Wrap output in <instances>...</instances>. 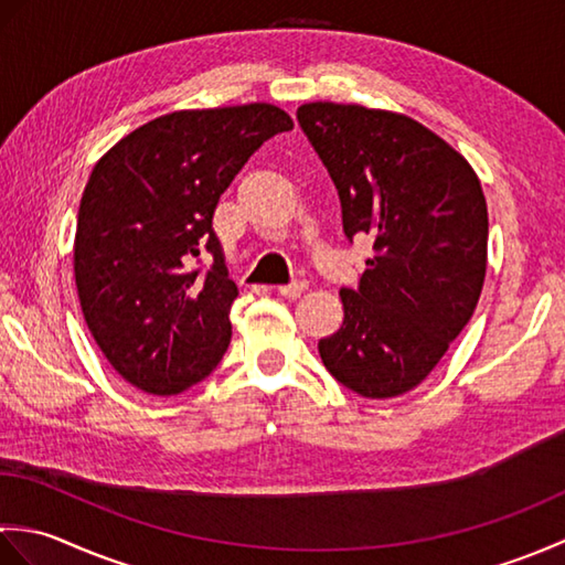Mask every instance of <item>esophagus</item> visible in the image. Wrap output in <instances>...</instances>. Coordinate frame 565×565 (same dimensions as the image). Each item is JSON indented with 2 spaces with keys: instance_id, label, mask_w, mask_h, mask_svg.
<instances>
[{
  "instance_id": "1",
  "label": "esophagus",
  "mask_w": 565,
  "mask_h": 565,
  "mask_svg": "<svg viewBox=\"0 0 565 565\" xmlns=\"http://www.w3.org/2000/svg\"><path fill=\"white\" fill-rule=\"evenodd\" d=\"M308 289L306 281H294V284H286V286H279V294L284 298H298L303 291Z\"/></svg>"
}]
</instances>
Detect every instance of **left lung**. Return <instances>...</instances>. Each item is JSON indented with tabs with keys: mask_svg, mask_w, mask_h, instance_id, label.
<instances>
[{
	"mask_svg": "<svg viewBox=\"0 0 565 565\" xmlns=\"http://www.w3.org/2000/svg\"><path fill=\"white\" fill-rule=\"evenodd\" d=\"M298 124L328 167L344 235L374 237L342 328L318 342L342 386L386 401L419 386L471 320L488 267V206L461 152L415 118L310 102Z\"/></svg>",
	"mask_w": 565,
	"mask_h": 565,
	"instance_id": "8db88e82",
	"label": "left lung"
}]
</instances>
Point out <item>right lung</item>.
Masks as SVG:
<instances>
[{"instance_id": "add662e5", "label": "right lung", "mask_w": 565, "mask_h": 565, "mask_svg": "<svg viewBox=\"0 0 565 565\" xmlns=\"http://www.w3.org/2000/svg\"><path fill=\"white\" fill-rule=\"evenodd\" d=\"M274 104L184 109L130 130L94 164L75 233V284L94 342L130 386L194 388L231 344L227 279L211 221L264 140L291 130ZM214 255L206 277L190 267Z\"/></svg>"}]
</instances>
